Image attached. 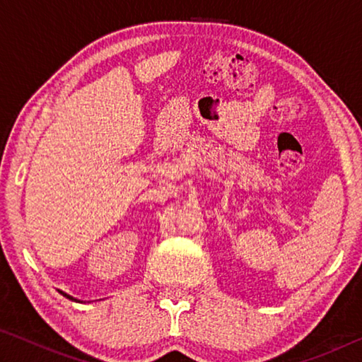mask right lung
<instances>
[{
    "label": "right lung",
    "mask_w": 362,
    "mask_h": 362,
    "mask_svg": "<svg viewBox=\"0 0 362 362\" xmlns=\"http://www.w3.org/2000/svg\"><path fill=\"white\" fill-rule=\"evenodd\" d=\"M59 292H60V293H62V296H64V297H66V298H70V300H75V302H79V300H76L75 297H71V296H69V293H65V292H62V291H59Z\"/></svg>",
    "instance_id": "1"
}]
</instances>
